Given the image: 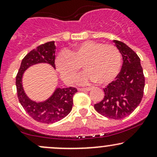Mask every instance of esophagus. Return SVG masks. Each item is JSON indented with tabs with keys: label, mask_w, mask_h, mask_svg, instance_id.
<instances>
[{
	"label": "esophagus",
	"mask_w": 157,
	"mask_h": 157,
	"mask_svg": "<svg viewBox=\"0 0 157 157\" xmlns=\"http://www.w3.org/2000/svg\"><path fill=\"white\" fill-rule=\"evenodd\" d=\"M91 89V88H80L79 89V90L81 91H89Z\"/></svg>",
	"instance_id": "obj_1"
}]
</instances>
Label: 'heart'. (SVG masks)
Instances as JSON below:
<instances>
[{"label": "heart", "instance_id": "1", "mask_svg": "<svg viewBox=\"0 0 157 157\" xmlns=\"http://www.w3.org/2000/svg\"><path fill=\"white\" fill-rule=\"evenodd\" d=\"M55 66L61 78L66 82L75 80L82 66L86 72L77 79V82L86 84L96 81L100 85L108 84L119 74L121 54L113 45L88 40L77 44L68 53H60L56 58Z\"/></svg>", "mask_w": 157, "mask_h": 157}]
</instances>
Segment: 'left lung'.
<instances>
[{
    "mask_svg": "<svg viewBox=\"0 0 157 157\" xmlns=\"http://www.w3.org/2000/svg\"><path fill=\"white\" fill-rule=\"evenodd\" d=\"M122 57L120 72L104 89V98L94 105L98 113L105 117L120 120L128 116L140 105L143 97L145 77L140 59L125 44L113 40Z\"/></svg>",
    "mask_w": 157,
    "mask_h": 157,
    "instance_id": "left-lung-1",
    "label": "left lung"
}]
</instances>
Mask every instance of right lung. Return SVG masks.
I'll list each match as a JSON object with an SVG mask.
<instances>
[{"label": "right lung", "instance_id": "obj_1", "mask_svg": "<svg viewBox=\"0 0 157 157\" xmlns=\"http://www.w3.org/2000/svg\"><path fill=\"white\" fill-rule=\"evenodd\" d=\"M55 41L46 43L32 50L21 61L16 77L17 97L27 113L36 121L42 123H54L63 119L71 112L73 96L77 89L73 87H57L52 94L44 101L37 102L29 98L23 86V74L29 68L39 63H47L55 69Z\"/></svg>", "mask_w": 157, "mask_h": 157}]
</instances>
